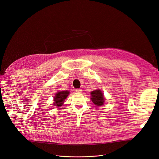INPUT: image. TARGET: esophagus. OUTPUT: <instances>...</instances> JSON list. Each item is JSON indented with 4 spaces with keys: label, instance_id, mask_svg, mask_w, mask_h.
I'll use <instances>...</instances> for the list:
<instances>
[{
    "label": "esophagus",
    "instance_id": "1",
    "mask_svg": "<svg viewBox=\"0 0 159 159\" xmlns=\"http://www.w3.org/2000/svg\"><path fill=\"white\" fill-rule=\"evenodd\" d=\"M82 91V89H75V92H77V93H81Z\"/></svg>",
    "mask_w": 159,
    "mask_h": 159
}]
</instances>
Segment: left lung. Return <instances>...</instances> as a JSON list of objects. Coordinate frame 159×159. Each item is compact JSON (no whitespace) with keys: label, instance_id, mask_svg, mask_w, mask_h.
Segmentation results:
<instances>
[{"label":"left lung","instance_id":"left-lung-1","mask_svg":"<svg viewBox=\"0 0 159 159\" xmlns=\"http://www.w3.org/2000/svg\"><path fill=\"white\" fill-rule=\"evenodd\" d=\"M91 101L97 106H101L104 104V98L103 96V93L101 92V90L96 89L93 91L91 93Z\"/></svg>","mask_w":159,"mask_h":159}]
</instances>
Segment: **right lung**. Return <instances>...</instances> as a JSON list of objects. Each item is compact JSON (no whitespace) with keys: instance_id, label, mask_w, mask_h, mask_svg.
<instances>
[{"instance_id":"add662e5","label":"right lung","mask_w":159,"mask_h":159,"mask_svg":"<svg viewBox=\"0 0 159 159\" xmlns=\"http://www.w3.org/2000/svg\"><path fill=\"white\" fill-rule=\"evenodd\" d=\"M69 93L70 92L68 91H60V92H58L54 98V101L55 103L54 105L58 107L62 106L66 97L68 96Z\"/></svg>"}]
</instances>
